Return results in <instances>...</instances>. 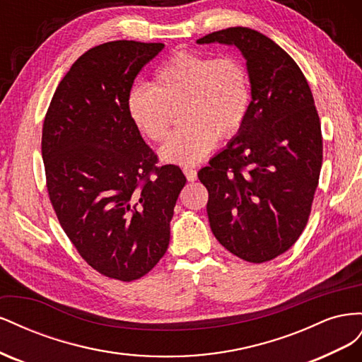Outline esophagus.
<instances>
[{"label":"esophagus","mask_w":362,"mask_h":362,"mask_svg":"<svg viewBox=\"0 0 362 362\" xmlns=\"http://www.w3.org/2000/svg\"><path fill=\"white\" fill-rule=\"evenodd\" d=\"M182 172L185 175V178H187L189 181H196V180H198V172H196V169H193V168H182Z\"/></svg>","instance_id":"esophagus-1"}]
</instances>
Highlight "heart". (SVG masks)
<instances>
[{
	"mask_svg": "<svg viewBox=\"0 0 362 362\" xmlns=\"http://www.w3.org/2000/svg\"><path fill=\"white\" fill-rule=\"evenodd\" d=\"M252 90L245 63L235 56L182 49L156 72V86L137 84L128 95V113L141 134L163 141L173 110L184 124L160 151L164 161L194 164L217 139L240 133L249 116Z\"/></svg>",
	"mask_w": 362,
	"mask_h": 362,
	"instance_id": "obj_1",
	"label": "heart"
}]
</instances>
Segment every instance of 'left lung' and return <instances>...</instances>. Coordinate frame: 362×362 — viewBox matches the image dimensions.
Segmentation results:
<instances>
[{
    "instance_id": "obj_1",
    "label": "left lung",
    "mask_w": 362,
    "mask_h": 362,
    "mask_svg": "<svg viewBox=\"0 0 362 362\" xmlns=\"http://www.w3.org/2000/svg\"><path fill=\"white\" fill-rule=\"evenodd\" d=\"M211 42L242 51L252 104L240 133L198 172L208 221L231 254L266 262L288 250L310 218L323 160L320 119L300 68L272 39L231 27L198 39Z\"/></svg>"
}]
</instances>
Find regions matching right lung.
<instances>
[{
  "mask_svg": "<svg viewBox=\"0 0 362 362\" xmlns=\"http://www.w3.org/2000/svg\"><path fill=\"white\" fill-rule=\"evenodd\" d=\"M163 43L107 42L63 76L42 128L47 190L63 231L101 275L129 282L166 254L185 184L133 124L128 95Z\"/></svg>",
  "mask_w": 362,
  "mask_h": 362,
  "instance_id": "right-lung-1",
  "label": "right lung"
}]
</instances>
